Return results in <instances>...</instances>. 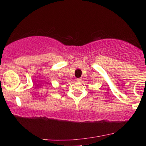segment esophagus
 Here are the masks:
<instances>
[{"label": "esophagus", "mask_w": 146, "mask_h": 146, "mask_svg": "<svg viewBox=\"0 0 146 146\" xmlns=\"http://www.w3.org/2000/svg\"><path fill=\"white\" fill-rule=\"evenodd\" d=\"M77 81H78V82H82V78H78V79H77Z\"/></svg>", "instance_id": "1"}]
</instances>
